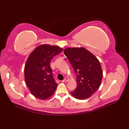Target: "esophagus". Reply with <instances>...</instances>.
I'll return each mask as SVG.
<instances>
[{"instance_id":"1","label":"esophagus","mask_w":129,"mask_h":129,"mask_svg":"<svg viewBox=\"0 0 129 129\" xmlns=\"http://www.w3.org/2000/svg\"><path fill=\"white\" fill-rule=\"evenodd\" d=\"M68 81H69V78H65L64 79V80H62L61 81L62 82V83H66V82H68Z\"/></svg>"}]
</instances>
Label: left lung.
<instances>
[{"mask_svg":"<svg viewBox=\"0 0 129 129\" xmlns=\"http://www.w3.org/2000/svg\"><path fill=\"white\" fill-rule=\"evenodd\" d=\"M64 52L76 74L77 86L71 94L79 100L91 97L99 88L103 76L99 60L83 47L68 48Z\"/></svg>","mask_w":129,"mask_h":129,"instance_id":"left-lung-1","label":"left lung"}]
</instances>
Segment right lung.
I'll list each match as a JSON object with an SVG mask.
<instances>
[{
    "label": "right lung",
    "instance_id": "obj_1",
    "mask_svg": "<svg viewBox=\"0 0 129 129\" xmlns=\"http://www.w3.org/2000/svg\"><path fill=\"white\" fill-rule=\"evenodd\" d=\"M58 46L42 44L29 55L24 67V78L31 94L41 100L53 95L57 84L53 78L50 62L62 51Z\"/></svg>",
    "mask_w": 129,
    "mask_h": 129
}]
</instances>
